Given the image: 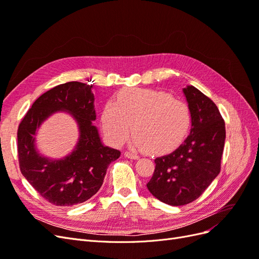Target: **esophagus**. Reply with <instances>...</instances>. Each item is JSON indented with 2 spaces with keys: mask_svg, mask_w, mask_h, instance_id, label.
I'll return each instance as SVG.
<instances>
[{
  "mask_svg": "<svg viewBox=\"0 0 259 259\" xmlns=\"http://www.w3.org/2000/svg\"><path fill=\"white\" fill-rule=\"evenodd\" d=\"M124 156L125 158H127V159H132V160H137L139 156L137 155V154H135V153H132V152H124Z\"/></svg>",
  "mask_w": 259,
  "mask_h": 259,
  "instance_id": "obj_1",
  "label": "esophagus"
}]
</instances>
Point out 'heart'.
<instances>
[{"instance_id":"heart-1","label":"heart","mask_w":259,"mask_h":259,"mask_svg":"<svg viewBox=\"0 0 259 259\" xmlns=\"http://www.w3.org/2000/svg\"><path fill=\"white\" fill-rule=\"evenodd\" d=\"M191 121L186 103L155 90L123 91L100 115L101 128L112 146L123 145L132 130V147L152 153L173 150L188 135Z\"/></svg>"}]
</instances>
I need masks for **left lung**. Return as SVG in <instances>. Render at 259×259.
<instances>
[{
  "mask_svg": "<svg viewBox=\"0 0 259 259\" xmlns=\"http://www.w3.org/2000/svg\"><path fill=\"white\" fill-rule=\"evenodd\" d=\"M191 111L190 134L173 152L154 160L150 193L166 204L179 206L197 200L221 171L226 128L217 106L188 85L183 90Z\"/></svg>",
  "mask_w": 259,
  "mask_h": 259,
  "instance_id": "8db88e82",
  "label": "left lung"
}]
</instances>
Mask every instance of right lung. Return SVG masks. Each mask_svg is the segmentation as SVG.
<instances>
[{
	"label": "right lung",
	"mask_w": 259,
	"mask_h": 259,
	"mask_svg": "<svg viewBox=\"0 0 259 259\" xmlns=\"http://www.w3.org/2000/svg\"><path fill=\"white\" fill-rule=\"evenodd\" d=\"M93 85L81 82L60 84L38 97L19 124L18 159L22 175L52 204L71 206L88 201L100 189L109 164L121 152L103 144L97 127ZM58 111L71 114L79 128L74 150L61 159L38 152V127Z\"/></svg>",
	"instance_id": "obj_1"
}]
</instances>
